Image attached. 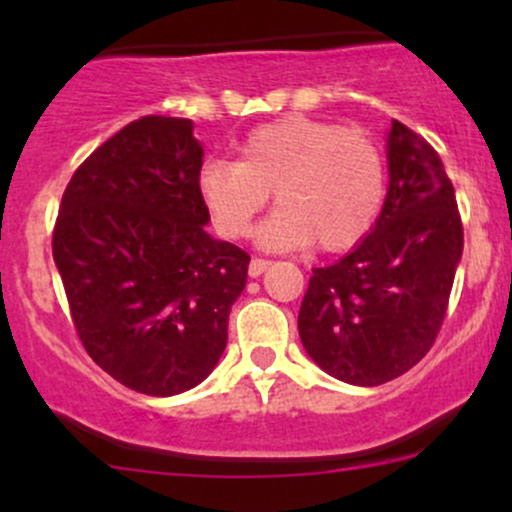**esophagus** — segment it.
Wrapping results in <instances>:
<instances>
[{
  "label": "esophagus",
  "instance_id": "obj_1",
  "mask_svg": "<svg viewBox=\"0 0 512 512\" xmlns=\"http://www.w3.org/2000/svg\"><path fill=\"white\" fill-rule=\"evenodd\" d=\"M267 267H269V260H262V257H252L250 267H248V274L252 276V279H257V276L267 272Z\"/></svg>",
  "mask_w": 512,
  "mask_h": 512
}]
</instances>
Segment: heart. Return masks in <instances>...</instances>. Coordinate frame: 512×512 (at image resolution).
Listing matches in <instances>:
<instances>
[{
  "label": "heart",
  "instance_id": "heart-1",
  "mask_svg": "<svg viewBox=\"0 0 512 512\" xmlns=\"http://www.w3.org/2000/svg\"><path fill=\"white\" fill-rule=\"evenodd\" d=\"M238 161L204 163L199 195L226 238L248 236L269 202L279 209L262 223L260 243L322 252L354 248L378 219L385 197L380 149L361 129L291 115L252 129Z\"/></svg>",
  "mask_w": 512,
  "mask_h": 512
}]
</instances>
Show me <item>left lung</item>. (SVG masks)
I'll use <instances>...</instances> for the list:
<instances>
[{"label":"left lung","mask_w":512,"mask_h":512,"mask_svg":"<svg viewBox=\"0 0 512 512\" xmlns=\"http://www.w3.org/2000/svg\"><path fill=\"white\" fill-rule=\"evenodd\" d=\"M390 185L378 221L349 255L315 267L298 313L308 356L332 378L375 387L436 342L462 260L455 187L431 144L392 120Z\"/></svg>","instance_id":"left-lung-1"}]
</instances>
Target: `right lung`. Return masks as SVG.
I'll use <instances>...</instances> for the list:
<instances>
[{"label":"right lung","mask_w":512,"mask_h":512,"mask_svg":"<svg viewBox=\"0 0 512 512\" xmlns=\"http://www.w3.org/2000/svg\"><path fill=\"white\" fill-rule=\"evenodd\" d=\"M185 117L129 122L76 168L52 257L88 356L129 390L170 397L214 370L250 255L204 226V149Z\"/></svg>","instance_id":"right-lung-1"}]
</instances>
